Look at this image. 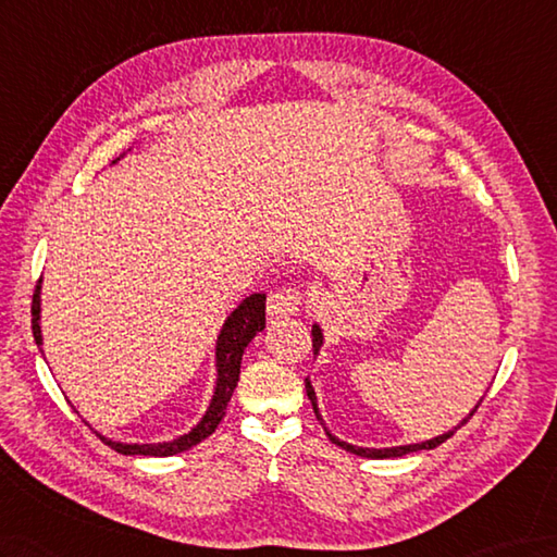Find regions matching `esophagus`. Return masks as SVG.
Listing matches in <instances>:
<instances>
[{"label": "esophagus", "instance_id": "1", "mask_svg": "<svg viewBox=\"0 0 557 557\" xmlns=\"http://www.w3.org/2000/svg\"><path fill=\"white\" fill-rule=\"evenodd\" d=\"M301 292L296 289H280L268 296V315L273 320H282L294 315L301 306Z\"/></svg>", "mask_w": 557, "mask_h": 557}]
</instances>
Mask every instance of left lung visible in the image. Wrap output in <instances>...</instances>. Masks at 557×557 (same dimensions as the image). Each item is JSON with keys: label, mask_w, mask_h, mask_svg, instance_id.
Returning a JSON list of instances; mask_svg holds the SVG:
<instances>
[{"label": "left lung", "mask_w": 557, "mask_h": 557, "mask_svg": "<svg viewBox=\"0 0 557 557\" xmlns=\"http://www.w3.org/2000/svg\"><path fill=\"white\" fill-rule=\"evenodd\" d=\"M310 334H313V354L318 356V354H320V348H322V344H325V334H322V327L318 325V322H313V330H310ZM306 392H308L310 404H313L315 418L320 420V424H322V426H325V432H327V436H330V442H332V444H337V446H339V448H344V450H348V454L360 456V458H372V460L404 458V456H408V454H418V450H430V448H436L438 444H444L448 436H454V432L458 430V426L468 422V420L474 416V410L480 408V404H482V398H480V400H476V406L470 410V416H468V418H462L458 426H454V430H448V432L438 434V436H434V438H426V442H420V444H404V446H389V448H366V446H354V444H348V442H342L339 436H334V434L327 430L325 420H322V416H320L318 396H315V389H313V384H310V380H306Z\"/></svg>", "instance_id": "left-lung-1"}]
</instances>
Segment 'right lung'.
<instances>
[{"mask_svg":"<svg viewBox=\"0 0 557 557\" xmlns=\"http://www.w3.org/2000/svg\"><path fill=\"white\" fill-rule=\"evenodd\" d=\"M40 294H42V280L37 282V289L33 296V334H35L37 346H42V325H40L42 296ZM263 330H265V294H249L247 299H242V304L225 318L223 327L218 332L213 396L209 400V406H206L201 420L194 424L189 432L171 438V442H159V444H125V442H113V438L101 436L103 442L125 456H157V458L177 456L183 454V450H189L191 446L203 442L206 436H211L215 432L220 420L225 418L232 392H235V386L239 382L244 348H247L256 334Z\"/></svg>","mask_w":557,"mask_h":557,"instance_id":"1","label":"right lung"}]
</instances>
